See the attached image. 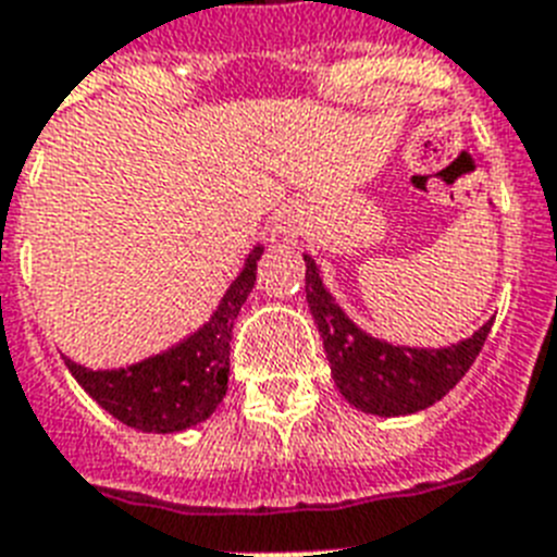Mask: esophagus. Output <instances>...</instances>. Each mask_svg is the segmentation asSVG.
<instances>
[{
    "mask_svg": "<svg viewBox=\"0 0 557 557\" xmlns=\"http://www.w3.org/2000/svg\"><path fill=\"white\" fill-rule=\"evenodd\" d=\"M297 232H300V228H297V223H294L292 216H286V220H280V223H277V234H280V237L294 239V237H297Z\"/></svg>",
    "mask_w": 557,
    "mask_h": 557,
    "instance_id": "34e87169",
    "label": "esophagus"
}]
</instances>
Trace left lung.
Here are the masks:
<instances>
[{
    "label": "left lung",
    "instance_id": "left-lung-1",
    "mask_svg": "<svg viewBox=\"0 0 557 557\" xmlns=\"http://www.w3.org/2000/svg\"><path fill=\"white\" fill-rule=\"evenodd\" d=\"M306 260V300L311 318L323 337V349L332 366L334 386L355 409L377 418H400L429 409L469 372L474 357L481 355L492 320L467 341L451 343L443 349L400 346L363 332L341 309L332 292L325 288L320 265L309 255Z\"/></svg>",
    "mask_w": 557,
    "mask_h": 557
}]
</instances>
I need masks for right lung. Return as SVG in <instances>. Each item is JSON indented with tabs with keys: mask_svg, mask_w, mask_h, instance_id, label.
<instances>
[{
	"mask_svg": "<svg viewBox=\"0 0 557 557\" xmlns=\"http://www.w3.org/2000/svg\"><path fill=\"white\" fill-rule=\"evenodd\" d=\"M260 257L263 246L257 243L211 318L160 355L120 369H88L65 357L67 372L111 418L137 432L171 435L197 426L214 414L228 392L232 329L255 288Z\"/></svg>",
	"mask_w": 557,
	"mask_h": 557,
	"instance_id": "obj_1",
	"label": "right lung"
}]
</instances>
